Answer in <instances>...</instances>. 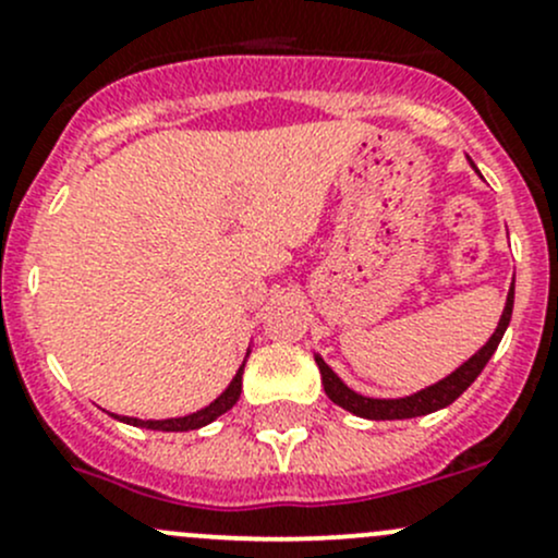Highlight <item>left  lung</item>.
Instances as JSON below:
<instances>
[{
    "label": "left lung",
    "mask_w": 558,
    "mask_h": 558,
    "mask_svg": "<svg viewBox=\"0 0 558 558\" xmlns=\"http://www.w3.org/2000/svg\"><path fill=\"white\" fill-rule=\"evenodd\" d=\"M510 315H513V286L508 291V305H505L502 318H499L497 331L492 335V340L470 359V362L461 364L456 373L442 378L440 384L424 388V391L413 393V397H404V399H369L362 397V393L351 391L329 367L320 356H315V364L320 369V380H324V391L326 397L331 399L335 404L340 408L351 410L353 415H362V418H373V421H393V418H415V415H426V413H435V410L448 408L453 399H459L466 388L472 386V380L483 373V367L488 364L492 353L497 351L499 340H502L505 329L510 324Z\"/></svg>",
    "instance_id": "left-lung-1"
}]
</instances>
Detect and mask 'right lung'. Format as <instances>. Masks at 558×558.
<instances>
[{
	"instance_id": "right-lung-1",
	"label": "right lung",
	"mask_w": 558,
	"mask_h": 558,
	"mask_svg": "<svg viewBox=\"0 0 558 558\" xmlns=\"http://www.w3.org/2000/svg\"><path fill=\"white\" fill-rule=\"evenodd\" d=\"M245 367V364H243ZM243 367L238 369V375H234V380L229 384L227 391L221 393V397L216 399V402L207 404L205 410H196V413L191 415H183V418H167V421H140V418H126V415H121L118 421H123V424H132V426H145V429H159V432H189V429H199V426L210 424V421H216L218 415L227 413L229 408H232L234 402L240 399V391H243Z\"/></svg>"
}]
</instances>
